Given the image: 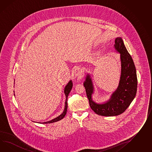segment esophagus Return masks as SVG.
I'll return each instance as SVG.
<instances>
[{"label":"esophagus","mask_w":152,"mask_h":152,"mask_svg":"<svg viewBox=\"0 0 152 152\" xmlns=\"http://www.w3.org/2000/svg\"><path fill=\"white\" fill-rule=\"evenodd\" d=\"M74 74L75 76L81 77L83 76V70L80 67H76L74 71Z\"/></svg>","instance_id":"esophagus-1"}]
</instances>
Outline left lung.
Listing matches in <instances>:
<instances>
[{
	"label": "left lung",
	"mask_w": 152,
	"mask_h": 152,
	"mask_svg": "<svg viewBox=\"0 0 152 152\" xmlns=\"http://www.w3.org/2000/svg\"><path fill=\"white\" fill-rule=\"evenodd\" d=\"M115 50L120 54L121 73L118 87L109 100L104 104H97L93 101L94 87L89 75H87L83 83L90 107L96 114L101 116H113L122 114L129 107L137 92V74L133 59L121 37L115 39Z\"/></svg>",
	"instance_id": "left-lung-1"
}]
</instances>
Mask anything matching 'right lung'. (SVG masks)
<instances>
[{"label": "right lung", "mask_w": 152, "mask_h": 152, "mask_svg": "<svg viewBox=\"0 0 152 152\" xmlns=\"http://www.w3.org/2000/svg\"><path fill=\"white\" fill-rule=\"evenodd\" d=\"M72 88V81L70 80L67 83V85L65 86V89H64V93L66 96V100L65 102V108H64L63 113L61 115H59V116H58L57 118H54L50 121L45 122H39V123H40V124H50V123H53V122H57L64 118V116L66 114L67 109V96H69V94Z\"/></svg>", "instance_id": "1"}]
</instances>
